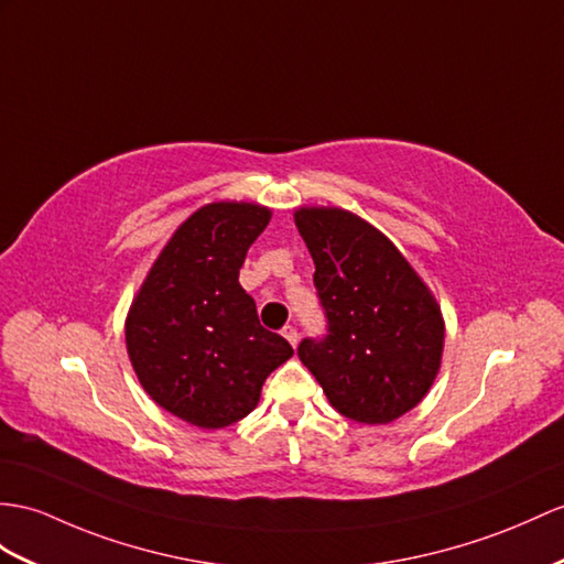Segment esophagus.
<instances>
[{"mask_svg": "<svg viewBox=\"0 0 564 564\" xmlns=\"http://www.w3.org/2000/svg\"><path fill=\"white\" fill-rule=\"evenodd\" d=\"M282 335H284V339H286V341H290L292 347H296L299 333H296V327H294V325H284V327H282Z\"/></svg>", "mask_w": 564, "mask_h": 564, "instance_id": "esophagus-1", "label": "esophagus"}]
</instances>
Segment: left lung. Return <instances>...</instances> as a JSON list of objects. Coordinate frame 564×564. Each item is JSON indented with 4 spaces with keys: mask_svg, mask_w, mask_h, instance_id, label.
<instances>
[{
    "mask_svg": "<svg viewBox=\"0 0 564 564\" xmlns=\"http://www.w3.org/2000/svg\"><path fill=\"white\" fill-rule=\"evenodd\" d=\"M315 263L325 335L299 359L329 404L356 423H390L414 409L441 368L445 325L429 286L388 237L339 208L294 215Z\"/></svg>",
    "mask_w": 564,
    "mask_h": 564,
    "instance_id": "obj_1",
    "label": "left lung"
}]
</instances>
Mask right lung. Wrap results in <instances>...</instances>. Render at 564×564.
Here are the masks:
<instances>
[{
	"label": "right lung",
	"mask_w": 564,
	"mask_h": 564,
	"mask_svg": "<svg viewBox=\"0 0 564 564\" xmlns=\"http://www.w3.org/2000/svg\"><path fill=\"white\" fill-rule=\"evenodd\" d=\"M268 223L260 205H205L164 246L129 311L127 349L141 386L198 429L251 414L265 378L294 354L260 325L256 301L239 284Z\"/></svg>",
	"instance_id": "right-lung-1"
}]
</instances>
